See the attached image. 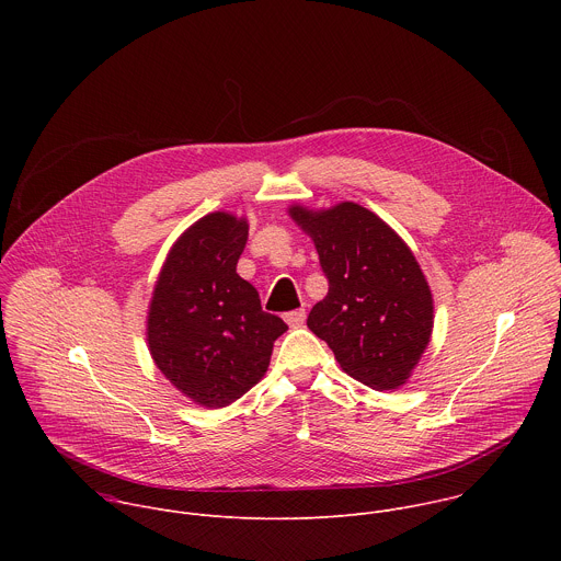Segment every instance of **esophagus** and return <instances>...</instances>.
<instances>
[{
	"label": "esophagus",
	"mask_w": 561,
	"mask_h": 561,
	"mask_svg": "<svg viewBox=\"0 0 561 561\" xmlns=\"http://www.w3.org/2000/svg\"><path fill=\"white\" fill-rule=\"evenodd\" d=\"M284 319H286V324H288L290 329H299V327L304 324V319H306V310H304V308L290 310V312L284 314Z\"/></svg>",
	"instance_id": "obj_1"
}]
</instances>
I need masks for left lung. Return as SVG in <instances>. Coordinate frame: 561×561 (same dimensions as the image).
I'll use <instances>...</instances> for the list:
<instances>
[{"label":"left lung","instance_id":"left-lung-1","mask_svg":"<svg viewBox=\"0 0 561 561\" xmlns=\"http://www.w3.org/2000/svg\"><path fill=\"white\" fill-rule=\"evenodd\" d=\"M290 215L310 232L329 279L308 329L357 381L377 390L402 386L433 331L431 288L411 249L353 202L319 213L293 206Z\"/></svg>","mask_w":561,"mask_h":561}]
</instances>
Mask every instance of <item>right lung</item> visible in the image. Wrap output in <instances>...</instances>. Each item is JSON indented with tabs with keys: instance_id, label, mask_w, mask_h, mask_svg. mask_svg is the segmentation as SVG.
Returning <instances> with one entry per match:
<instances>
[{
	"instance_id": "obj_1",
	"label": "right lung",
	"mask_w": 561,
	"mask_h": 561,
	"mask_svg": "<svg viewBox=\"0 0 561 561\" xmlns=\"http://www.w3.org/2000/svg\"><path fill=\"white\" fill-rule=\"evenodd\" d=\"M249 224L210 213L175 242L154 284L148 348L157 368L195 404L219 409L253 388L271 364L284 319L237 275Z\"/></svg>"
}]
</instances>
